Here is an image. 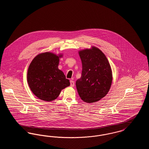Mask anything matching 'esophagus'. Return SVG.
Wrapping results in <instances>:
<instances>
[{
    "label": "esophagus",
    "mask_w": 149,
    "mask_h": 149,
    "mask_svg": "<svg viewBox=\"0 0 149 149\" xmlns=\"http://www.w3.org/2000/svg\"><path fill=\"white\" fill-rule=\"evenodd\" d=\"M70 86H74V85H75V83H74V81H73V80H70Z\"/></svg>",
    "instance_id": "obj_1"
}]
</instances>
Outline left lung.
I'll list each match as a JSON object with an SVG mask.
<instances>
[{
  "mask_svg": "<svg viewBox=\"0 0 149 149\" xmlns=\"http://www.w3.org/2000/svg\"><path fill=\"white\" fill-rule=\"evenodd\" d=\"M79 54L82 63L81 78L76 81L78 94L84 102L94 103L109 92L112 72L105 55L97 47L81 50Z\"/></svg>",
  "mask_w": 149,
  "mask_h": 149,
  "instance_id": "1",
  "label": "left lung"
}]
</instances>
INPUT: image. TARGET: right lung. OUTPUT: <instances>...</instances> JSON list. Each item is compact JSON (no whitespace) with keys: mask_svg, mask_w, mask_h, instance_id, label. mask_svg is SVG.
Here are the masks:
<instances>
[{"mask_svg":"<svg viewBox=\"0 0 149 149\" xmlns=\"http://www.w3.org/2000/svg\"><path fill=\"white\" fill-rule=\"evenodd\" d=\"M61 56L44 52L37 55L29 65L27 81L31 91L38 98L52 101L63 89L70 85L69 80L58 69L59 57Z\"/></svg>","mask_w":149,"mask_h":149,"instance_id":"right-lung-1","label":"right lung"}]
</instances>
